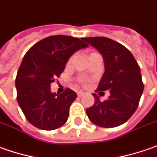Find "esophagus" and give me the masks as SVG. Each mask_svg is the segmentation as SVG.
<instances>
[{
	"mask_svg": "<svg viewBox=\"0 0 157 157\" xmlns=\"http://www.w3.org/2000/svg\"><path fill=\"white\" fill-rule=\"evenodd\" d=\"M84 94H85V93H84L83 91L77 92V96H78V97H80V98H81V97H82V96H84Z\"/></svg>",
	"mask_w": 157,
	"mask_h": 157,
	"instance_id": "34e87169",
	"label": "esophagus"
}]
</instances>
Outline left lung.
I'll return each instance as SVG.
<instances>
[{
	"label": "left lung",
	"instance_id": "left-lung-1",
	"mask_svg": "<svg viewBox=\"0 0 157 157\" xmlns=\"http://www.w3.org/2000/svg\"><path fill=\"white\" fill-rule=\"evenodd\" d=\"M102 54L105 73L96 92L110 90V97L101 102L93 93L95 104L86 110L93 124L110 128L119 126L132 117L139 105L144 85L140 67L127 48L105 37L82 38Z\"/></svg>",
	"mask_w": 157,
	"mask_h": 157
}]
</instances>
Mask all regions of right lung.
<instances>
[{"label": "right lung", "instance_id": "add662e5", "mask_svg": "<svg viewBox=\"0 0 157 157\" xmlns=\"http://www.w3.org/2000/svg\"><path fill=\"white\" fill-rule=\"evenodd\" d=\"M88 44L65 35L44 38L25 53L17 71V102L31 125L42 130H54L67 120L69 108L77 95L70 89L51 92V83L65 69L74 52Z\"/></svg>", "mask_w": 157, "mask_h": 157}]
</instances>
